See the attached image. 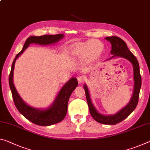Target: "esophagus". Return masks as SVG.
<instances>
[{
	"instance_id": "esophagus-1",
	"label": "esophagus",
	"mask_w": 150,
	"mask_h": 150,
	"mask_svg": "<svg viewBox=\"0 0 150 150\" xmlns=\"http://www.w3.org/2000/svg\"><path fill=\"white\" fill-rule=\"evenodd\" d=\"M77 80L78 81H79V83H81L84 82V81L85 80V77L83 75H80L77 77Z\"/></svg>"
}]
</instances>
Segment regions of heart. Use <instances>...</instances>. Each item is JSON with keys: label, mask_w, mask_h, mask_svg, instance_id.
Instances as JSON below:
<instances>
[{"label": "heart", "mask_w": 150, "mask_h": 150, "mask_svg": "<svg viewBox=\"0 0 150 150\" xmlns=\"http://www.w3.org/2000/svg\"><path fill=\"white\" fill-rule=\"evenodd\" d=\"M103 48V44L98 40H91L76 47L74 53L79 57H85L89 54L90 57L96 58L101 54Z\"/></svg>", "instance_id": "heart-1"}]
</instances>
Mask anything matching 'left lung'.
Wrapping results in <instances>:
<instances>
[{
  "mask_svg": "<svg viewBox=\"0 0 150 150\" xmlns=\"http://www.w3.org/2000/svg\"><path fill=\"white\" fill-rule=\"evenodd\" d=\"M105 39L110 42L111 44V54H112L113 56L111 58H109V59H112L114 57H122L125 58L127 60H129L132 63L133 67H134L135 82L133 96L129 103L124 108L121 109L115 115H103L97 112L96 108L93 105L86 85H84V89L85 95H86L87 104L92 117L96 122L102 123V124L115 125L116 123L122 122L125 118H127L136 108L137 103H138L139 91L142 86V77L140 75L138 61H137L136 57L134 55V54L128 49L126 43L121 38L118 37H106Z\"/></svg>",
  "mask_w": 150,
  "mask_h": 150,
  "instance_id": "obj_1",
  "label": "left lung"
}]
</instances>
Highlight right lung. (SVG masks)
<instances>
[{
  "label": "right lung",
  "mask_w": 150,
  "mask_h": 150,
  "mask_svg": "<svg viewBox=\"0 0 150 150\" xmlns=\"http://www.w3.org/2000/svg\"><path fill=\"white\" fill-rule=\"evenodd\" d=\"M63 37V35L62 34L45 35L39 37L32 36L28 37L26 40L23 49L21 50L19 53L16 54L11 67V73L8 77V82L16 108L24 117L27 118L30 122L38 125L48 126V125H51L60 122L65 118L67 112L69 99V97L73 90L77 86V80L76 78L73 77L61 89L55 101L49 108L45 109V110L35 109L28 106L23 101L14 86L13 79L15 61L30 44L37 43L40 45H49L59 41Z\"/></svg>",
  "instance_id": "1"
}]
</instances>
